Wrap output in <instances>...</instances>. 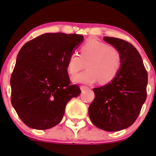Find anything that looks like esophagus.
<instances>
[{"label":"esophagus","instance_id":"esophagus-1","mask_svg":"<svg viewBox=\"0 0 156 156\" xmlns=\"http://www.w3.org/2000/svg\"><path fill=\"white\" fill-rule=\"evenodd\" d=\"M89 88L88 87H86V86H80V90L82 92H83L84 90H87V89H89Z\"/></svg>","mask_w":156,"mask_h":156}]
</instances>
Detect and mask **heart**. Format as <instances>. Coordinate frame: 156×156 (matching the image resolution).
<instances>
[{
    "label": "heart",
    "mask_w": 156,
    "mask_h": 156,
    "mask_svg": "<svg viewBox=\"0 0 156 156\" xmlns=\"http://www.w3.org/2000/svg\"><path fill=\"white\" fill-rule=\"evenodd\" d=\"M83 73L73 77L75 83L92 84L99 80L101 84L112 82L119 73L121 67V55L116 48L104 42L92 40L80 48V55L76 52L70 54L67 69L75 75L85 67Z\"/></svg>",
    "instance_id": "1"
}]
</instances>
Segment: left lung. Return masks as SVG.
Returning <instances> with one entry per match:
<instances>
[{
	"label": "left lung",
	"instance_id": "left-lung-1",
	"mask_svg": "<svg viewBox=\"0 0 156 156\" xmlns=\"http://www.w3.org/2000/svg\"><path fill=\"white\" fill-rule=\"evenodd\" d=\"M103 39L119 51L121 67L112 82L93 89L94 99L89 115L97 128L119 131L133 125L141 112L147 98V73L133 44L114 37Z\"/></svg>",
	"mask_w": 156,
	"mask_h": 156
}]
</instances>
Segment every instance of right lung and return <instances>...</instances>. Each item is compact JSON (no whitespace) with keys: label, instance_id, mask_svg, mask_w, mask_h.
I'll return each instance as SVG.
<instances>
[{"label":"right lung","instance_id":"1","mask_svg":"<svg viewBox=\"0 0 156 156\" xmlns=\"http://www.w3.org/2000/svg\"><path fill=\"white\" fill-rule=\"evenodd\" d=\"M83 40L80 34L48 33L20 50L11 76V102L27 126L37 130L55 126L67 103L80 94L78 86L71 85L67 64Z\"/></svg>","mask_w":156,"mask_h":156}]
</instances>
